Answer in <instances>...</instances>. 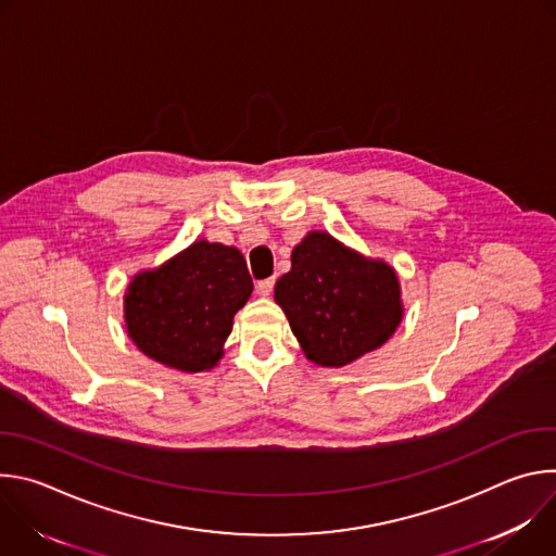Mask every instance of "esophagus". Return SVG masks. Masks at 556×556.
Wrapping results in <instances>:
<instances>
[{
    "label": "esophagus",
    "mask_w": 556,
    "mask_h": 556,
    "mask_svg": "<svg viewBox=\"0 0 556 556\" xmlns=\"http://www.w3.org/2000/svg\"><path fill=\"white\" fill-rule=\"evenodd\" d=\"M273 288H275V279H273V277H270V279H262V281H257V286H255V290H257L260 296H270V294H273Z\"/></svg>",
    "instance_id": "obj_1"
}]
</instances>
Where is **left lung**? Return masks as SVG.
<instances>
[{
  "label": "left lung",
  "mask_w": 556,
  "mask_h": 556,
  "mask_svg": "<svg viewBox=\"0 0 556 556\" xmlns=\"http://www.w3.org/2000/svg\"><path fill=\"white\" fill-rule=\"evenodd\" d=\"M275 301L307 361L345 367L384 345L405 316L399 273L326 230H309L292 251Z\"/></svg>",
  "instance_id": "1"
}]
</instances>
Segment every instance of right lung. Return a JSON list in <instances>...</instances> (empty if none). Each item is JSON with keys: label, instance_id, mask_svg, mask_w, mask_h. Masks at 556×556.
<instances>
[{"label": "right lung", "instance_id": "right-lung-1", "mask_svg": "<svg viewBox=\"0 0 556 556\" xmlns=\"http://www.w3.org/2000/svg\"><path fill=\"white\" fill-rule=\"evenodd\" d=\"M251 292L240 251L195 240L165 264L131 277L123 296L125 330L155 363L185 374L208 371L224 356L232 316Z\"/></svg>", "mask_w": 556, "mask_h": 556}]
</instances>
